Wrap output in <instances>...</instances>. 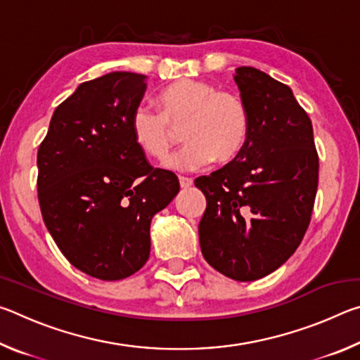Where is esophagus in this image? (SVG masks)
<instances>
[{
    "mask_svg": "<svg viewBox=\"0 0 360 360\" xmlns=\"http://www.w3.org/2000/svg\"><path fill=\"white\" fill-rule=\"evenodd\" d=\"M179 184L182 188H188L193 184L192 178H186V176H179Z\"/></svg>",
    "mask_w": 360,
    "mask_h": 360,
    "instance_id": "1",
    "label": "esophagus"
}]
</instances>
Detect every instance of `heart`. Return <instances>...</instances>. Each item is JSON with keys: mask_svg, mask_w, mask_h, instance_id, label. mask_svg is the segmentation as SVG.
I'll return each instance as SVG.
<instances>
[{"mask_svg": "<svg viewBox=\"0 0 360 360\" xmlns=\"http://www.w3.org/2000/svg\"><path fill=\"white\" fill-rule=\"evenodd\" d=\"M160 112L139 103L133 109L130 131L144 154L162 158L184 129L188 141L162 162L173 172H193L214 158L233 160L249 135V109L238 94L219 90L200 79H178L157 95Z\"/></svg>", "mask_w": 360, "mask_h": 360, "instance_id": "obj_1", "label": "heart"}]
</instances>
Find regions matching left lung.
<instances>
[{
  "instance_id": "1",
  "label": "left lung",
  "mask_w": 360,
  "mask_h": 360,
  "mask_svg": "<svg viewBox=\"0 0 360 360\" xmlns=\"http://www.w3.org/2000/svg\"><path fill=\"white\" fill-rule=\"evenodd\" d=\"M233 79L249 109V135L233 160L200 176L206 210L198 224L206 262L235 281L270 275L300 245L318 191L313 125L292 90L241 66Z\"/></svg>"
}]
</instances>
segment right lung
Listing matches in <instances>:
<instances>
[{
	"instance_id": "right-lung-1",
	"label": "right lung",
	"mask_w": 360,
	"mask_h": 360,
	"mask_svg": "<svg viewBox=\"0 0 360 360\" xmlns=\"http://www.w3.org/2000/svg\"><path fill=\"white\" fill-rule=\"evenodd\" d=\"M146 76L114 71L82 82L60 105L38 150V198L60 251L87 275L117 281L150 254V221L179 192L133 141Z\"/></svg>"
}]
</instances>
